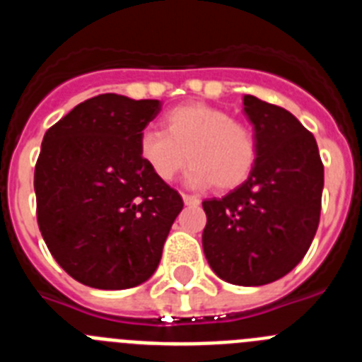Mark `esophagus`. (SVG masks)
<instances>
[{"mask_svg":"<svg viewBox=\"0 0 362 362\" xmlns=\"http://www.w3.org/2000/svg\"><path fill=\"white\" fill-rule=\"evenodd\" d=\"M183 201L185 204H188V206H196V204H199V197L196 196H188V194H183Z\"/></svg>","mask_w":362,"mask_h":362,"instance_id":"esophagus-1","label":"esophagus"}]
</instances>
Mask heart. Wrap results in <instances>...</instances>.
<instances>
[{
  "label": "heart",
  "instance_id": "1",
  "mask_svg": "<svg viewBox=\"0 0 362 362\" xmlns=\"http://www.w3.org/2000/svg\"><path fill=\"white\" fill-rule=\"evenodd\" d=\"M163 130L139 136V156L156 177L170 183L187 163L190 187L233 190L241 187L257 163V139L246 123L232 119L223 108L187 103L163 116Z\"/></svg>",
  "mask_w": 362,
  "mask_h": 362
}]
</instances>
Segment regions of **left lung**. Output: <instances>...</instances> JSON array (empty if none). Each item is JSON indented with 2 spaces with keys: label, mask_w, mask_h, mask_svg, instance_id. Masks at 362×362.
Wrapping results in <instances>:
<instances>
[{
  "label": "left lung",
  "mask_w": 362,
  "mask_h": 362,
  "mask_svg": "<svg viewBox=\"0 0 362 362\" xmlns=\"http://www.w3.org/2000/svg\"><path fill=\"white\" fill-rule=\"evenodd\" d=\"M257 163L241 187L203 201V250L226 283L261 286L305 257L321 216L325 166L315 137L288 110L245 95Z\"/></svg>",
  "instance_id": "left-lung-1"
}]
</instances>
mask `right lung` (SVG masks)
Wrapping results in <instances>:
<instances>
[{
  "instance_id": "obj_1",
  "label": "right lung",
  "mask_w": 362,
  "mask_h": 362,
  "mask_svg": "<svg viewBox=\"0 0 362 362\" xmlns=\"http://www.w3.org/2000/svg\"><path fill=\"white\" fill-rule=\"evenodd\" d=\"M161 101L101 94L43 137L34 172L37 225L57 264L101 290L145 283L183 210L177 190L139 156V136Z\"/></svg>"
}]
</instances>
